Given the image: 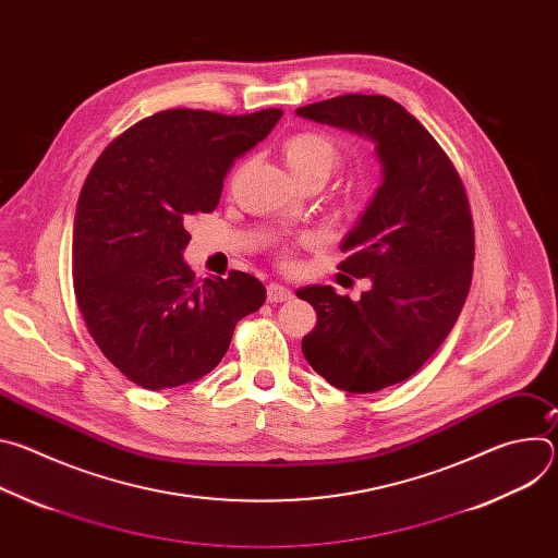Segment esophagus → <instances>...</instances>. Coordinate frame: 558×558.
<instances>
[{
  "mask_svg": "<svg viewBox=\"0 0 558 558\" xmlns=\"http://www.w3.org/2000/svg\"><path fill=\"white\" fill-rule=\"evenodd\" d=\"M291 289H287V287H282V284H276V282H271L269 287H267V300L269 302H284V300H291Z\"/></svg>",
  "mask_w": 558,
  "mask_h": 558,
  "instance_id": "obj_1",
  "label": "esophagus"
}]
</instances>
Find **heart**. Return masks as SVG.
Returning <instances> with one entry per match:
<instances>
[{"instance_id":"b5f03b06","label":"heart","mask_w":558,"mask_h":558,"mask_svg":"<svg viewBox=\"0 0 558 558\" xmlns=\"http://www.w3.org/2000/svg\"><path fill=\"white\" fill-rule=\"evenodd\" d=\"M282 156L293 179L308 172H323L329 177V172L338 161V147L331 136L306 130L284 141Z\"/></svg>"}]
</instances>
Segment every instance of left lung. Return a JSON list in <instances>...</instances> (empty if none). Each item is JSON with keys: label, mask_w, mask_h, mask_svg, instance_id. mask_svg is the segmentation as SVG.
Masks as SVG:
<instances>
[{"label": "left lung", "mask_w": 558, "mask_h": 558, "mask_svg": "<svg viewBox=\"0 0 558 558\" xmlns=\"http://www.w3.org/2000/svg\"><path fill=\"white\" fill-rule=\"evenodd\" d=\"M295 114L375 145L381 183L338 265L371 289L360 300L329 284L295 291L317 313L302 338L313 371L336 388L375 392L415 375L457 323L474 263L465 190L430 132L388 97L342 95Z\"/></svg>", "instance_id": "obj_1"}]
</instances>
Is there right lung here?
<instances>
[{"label": "right lung", "mask_w": 558, "mask_h": 558, "mask_svg": "<svg viewBox=\"0 0 558 558\" xmlns=\"http://www.w3.org/2000/svg\"><path fill=\"white\" fill-rule=\"evenodd\" d=\"M282 110L227 117L156 112L117 136L78 194L72 280L78 311L104 355L134 384L161 390L207 375L238 320L265 304V284L231 271L194 280L187 222L214 211L238 156L258 145Z\"/></svg>", "instance_id": "1"}]
</instances>
